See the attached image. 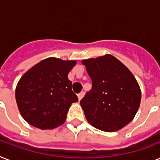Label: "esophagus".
Masks as SVG:
<instances>
[{"instance_id": "obj_1", "label": "esophagus", "mask_w": 160, "mask_h": 160, "mask_svg": "<svg viewBox=\"0 0 160 160\" xmlns=\"http://www.w3.org/2000/svg\"><path fill=\"white\" fill-rule=\"evenodd\" d=\"M84 95H85V92H80V94H78V99H79V100H81L84 97Z\"/></svg>"}]
</instances>
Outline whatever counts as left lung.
<instances>
[{
  "mask_svg": "<svg viewBox=\"0 0 160 160\" xmlns=\"http://www.w3.org/2000/svg\"><path fill=\"white\" fill-rule=\"evenodd\" d=\"M92 89L80 100L86 119L102 131L114 132L132 121L141 90L134 75L111 55L83 60Z\"/></svg>",
  "mask_w": 160,
  "mask_h": 160,
  "instance_id": "obj_1",
  "label": "left lung"
}]
</instances>
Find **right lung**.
<instances>
[{"instance_id": "right-lung-1", "label": "right lung", "mask_w": 160, "mask_h": 160, "mask_svg": "<svg viewBox=\"0 0 160 160\" xmlns=\"http://www.w3.org/2000/svg\"><path fill=\"white\" fill-rule=\"evenodd\" d=\"M76 60L46 58L28 70L17 83L16 100L21 116L32 126L52 129L65 123L78 97L68 74Z\"/></svg>"}]
</instances>
